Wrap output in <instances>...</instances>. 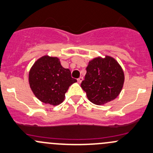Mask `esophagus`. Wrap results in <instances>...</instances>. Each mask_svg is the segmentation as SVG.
I'll return each instance as SVG.
<instances>
[{"mask_svg": "<svg viewBox=\"0 0 153 153\" xmlns=\"http://www.w3.org/2000/svg\"><path fill=\"white\" fill-rule=\"evenodd\" d=\"M83 77H80L79 78H78V83H81V82H82V81H83Z\"/></svg>", "mask_w": 153, "mask_h": 153, "instance_id": "34e87169", "label": "esophagus"}]
</instances>
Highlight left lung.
I'll list each match as a JSON object with an SVG mask.
<instances>
[{
    "mask_svg": "<svg viewBox=\"0 0 153 153\" xmlns=\"http://www.w3.org/2000/svg\"><path fill=\"white\" fill-rule=\"evenodd\" d=\"M124 80L123 69L114 59L99 57L89 62L81 86L92 103L103 105L120 94Z\"/></svg>",
    "mask_w": 153,
    "mask_h": 153,
    "instance_id": "8db88e82",
    "label": "left lung"
}]
</instances>
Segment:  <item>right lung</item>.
Masks as SVG:
<instances>
[{"mask_svg":"<svg viewBox=\"0 0 153 153\" xmlns=\"http://www.w3.org/2000/svg\"><path fill=\"white\" fill-rule=\"evenodd\" d=\"M77 82L69 69L61 65L56 57L42 56L29 72V84L33 94L45 103L56 105L62 103L69 86Z\"/></svg>","mask_w":153,"mask_h":153,"instance_id":"1","label":"right lung"}]
</instances>
